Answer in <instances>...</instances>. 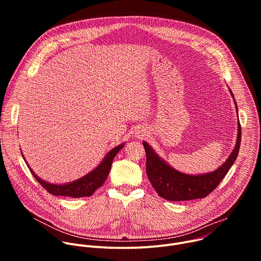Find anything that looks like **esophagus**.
I'll return each mask as SVG.
<instances>
[{"label":"esophagus","instance_id":"obj_1","mask_svg":"<svg viewBox=\"0 0 261 261\" xmlns=\"http://www.w3.org/2000/svg\"><path fill=\"white\" fill-rule=\"evenodd\" d=\"M146 134H147V132H146L144 129H139V130H137V132L135 133V136H136L137 138H143L144 136H146Z\"/></svg>","mask_w":261,"mask_h":261}]
</instances>
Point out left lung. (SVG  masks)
<instances>
[{
  "mask_svg": "<svg viewBox=\"0 0 261 261\" xmlns=\"http://www.w3.org/2000/svg\"><path fill=\"white\" fill-rule=\"evenodd\" d=\"M234 100V96L229 89ZM237 114L239 115L234 100ZM239 117V116H238ZM242 129L238 121V137L233 151L226 161L211 172L187 174L177 171L163 160L146 141H142L146 154V174L159 196L169 201H184L206 197L224 178L239 155Z\"/></svg>",
  "mask_w": 261,
  "mask_h": 261,
  "instance_id": "8db88e82",
  "label": "left lung"
}]
</instances>
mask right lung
<instances>
[{
  "mask_svg": "<svg viewBox=\"0 0 261 261\" xmlns=\"http://www.w3.org/2000/svg\"><path fill=\"white\" fill-rule=\"evenodd\" d=\"M125 145L124 143H121L120 145L111 148V150L105 155L101 163L93 169L88 174L84 175L83 177L75 179L70 182L66 184H53L49 181H46L42 178H40L37 175L30 165L27 163L29 169L31 170L33 176L38 180L39 184H41L42 187L46 189L47 192H49L53 195L57 196H67V197H73V198H80V197H89L91 196L98 188H100L103 185V182L106 180L107 175L111 168V163L114 161V158L116 155L121 151V148ZM23 157V155H22ZM24 159V157H23ZM25 161V159H24ZM27 162V161H25Z\"/></svg>",
  "mask_w": 261,
  "mask_h": 261,
  "instance_id": "right-lung-1",
  "label": "right lung"
}]
</instances>
